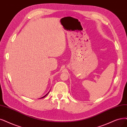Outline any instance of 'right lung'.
<instances>
[{
    "label": "right lung",
    "instance_id": "1",
    "mask_svg": "<svg viewBox=\"0 0 127 127\" xmlns=\"http://www.w3.org/2000/svg\"><path fill=\"white\" fill-rule=\"evenodd\" d=\"M49 92H50V91H49V92H48V93H47V94H46V95H44V96H43V97H41V98H44V97H45V96H46V95H48V94H49Z\"/></svg>",
    "mask_w": 127,
    "mask_h": 127
}]
</instances>
